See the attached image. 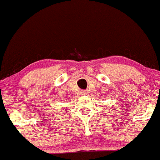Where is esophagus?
I'll list each match as a JSON object with an SVG mask.
<instances>
[{
    "label": "esophagus",
    "instance_id": "34e87169",
    "mask_svg": "<svg viewBox=\"0 0 160 160\" xmlns=\"http://www.w3.org/2000/svg\"><path fill=\"white\" fill-rule=\"evenodd\" d=\"M82 93L83 94V95H87V94H88V91H86V90H83V91L82 92Z\"/></svg>",
    "mask_w": 160,
    "mask_h": 160
}]
</instances>
